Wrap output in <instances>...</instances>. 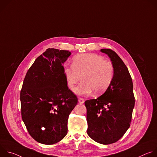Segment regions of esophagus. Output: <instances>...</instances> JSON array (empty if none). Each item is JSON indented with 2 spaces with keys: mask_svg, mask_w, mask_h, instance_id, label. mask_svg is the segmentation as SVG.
Returning a JSON list of instances; mask_svg holds the SVG:
<instances>
[{
  "mask_svg": "<svg viewBox=\"0 0 157 157\" xmlns=\"http://www.w3.org/2000/svg\"><path fill=\"white\" fill-rule=\"evenodd\" d=\"M78 102H79L80 104H83V103L84 102V99L79 98L78 99Z\"/></svg>",
  "mask_w": 157,
  "mask_h": 157,
  "instance_id": "obj_1",
  "label": "esophagus"
}]
</instances>
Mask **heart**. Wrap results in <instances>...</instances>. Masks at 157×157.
I'll return each mask as SVG.
<instances>
[{
	"label": "heart",
	"instance_id": "obj_1",
	"mask_svg": "<svg viewBox=\"0 0 157 157\" xmlns=\"http://www.w3.org/2000/svg\"><path fill=\"white\" fill-rule=\"evenodd\" d=\"M64 73L69 87L73 89L81 79L75 92L79 95H89L95 92L100 94L105 92L110 86L114 76L112 63L104 60L100 55L92 53L75 56L72 66H66Z\"/></svg>",
	"mask_w": 157,
	"mask_h": 157
}]
</instances>
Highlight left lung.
Returning <instances> with one entry per match:
<instances>
[{"instance_id": "8db88e82", "label": "left lung", "mask_w": 157, "mask_h": 157, "mask_svg": "<svg viewBox=\"0 0 157 157\" xmlns=\"http://www.w3.org/2000/svg\"><path fill=\"white\" fill-rule=\"evenodd\" d=\"M114 68V76L105 92L97 99L85 101L87 133L93 140L108 145L117 142L130 127L135 105L133 82L127 66L110 49H101Z\"/></svg>"}]
</instances>
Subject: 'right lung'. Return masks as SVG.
<instances>
[{
  "instance_id": "right-lung-1",
  "label": "right lung",
  "mask_w": 157,
  "mask_h": 157,
  "mask_svg": "<svg viewBox=\"0 0 157 157\" xmlns=\"http://www.w3.org/2000/svg\"><path fill=\"white\" fill-rule=\"evenodd\" d=\"M67 50L48 48L28 70L20 91L21 114L27 129L36 142L52 145L68 133V120L78 103L67 85L63 64Z\"/></svg>"
}]
</instances>
